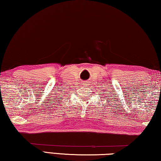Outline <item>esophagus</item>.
Segmentation results:
<instances>
[{
    "label": "esophagus",
    "instance_id": "obj_1",
    "mask_svg": "<svg viewBox=\"0 0 161 161\" xmlns=\"http://www.w3.org/2000/svg\"><path fill=\"white\" fill-rule=\"evenodd\" d=\"M82 84H83V86H84L85 87H86V86H88V81H86V82H83Z\"/></svg>",
    "mask_w": 161,
    "mask_h": 161
}]
</instances>
